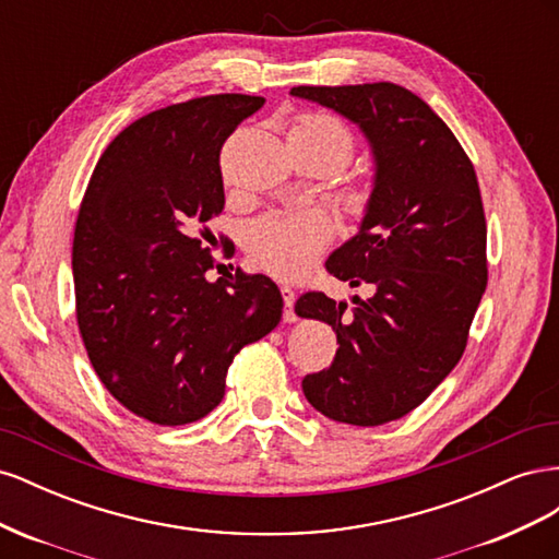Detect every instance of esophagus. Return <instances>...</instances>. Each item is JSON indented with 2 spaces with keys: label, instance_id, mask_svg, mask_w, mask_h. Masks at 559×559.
Here are the masks:
<instances>
[{
  "label": "esophagus",
  "instance_id": "esophagus-1",
  "mask_svg": "<svg viewBox=\"0 0 559 559\" xmlns=\"http://www.w3.org/2000/svg\"><path fill=\"white\" fill-rule=\"evenodd\" d=\"M282 292V298H284V321H289V324H294V321L298 319L296 312H294V302H296V292L292 289L289 284H282L280 286Z\"/></svg>",
  "mask_w": 559,
  "mask_h": 559
}]
</instances>
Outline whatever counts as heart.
Masks as SVG:
<instances>
[{"mask_svg": "<svg viewBox=\"0 0 559 559\" xmlns=\"http://www.w3.org/2000/svg\"><path fill=\"white\" fill-rule=\"evenodd\" d=\"M296 132L308 134L317 142L326 144L333 154L347 165L352 156V134L349 130L326 114H306L298 118L292 128ZM368 191L354 189L349 193V205L359 210L366 205ZM333 235L331 218L317 207H300L284 214L267 216L253 228L251 253L261 267L280 277H296L308 270L324 249Z\"/></svg>", "mask_w": 559, "mask_h": 559, "instance_id": "b5f03b06", "label": "heart"}]
</instances>
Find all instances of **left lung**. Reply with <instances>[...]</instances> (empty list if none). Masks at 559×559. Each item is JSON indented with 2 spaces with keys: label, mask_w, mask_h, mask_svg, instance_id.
Here are the masks:
<instances>
[{
  "label": "left lung",
  "mask_w": 559,
  "mask_h": 559,
  "mask_svg": "<svg viewBox=\"0 0 559 559\" xmlns=\"http://www.w3.org/2000/svg\"><path fill=\"white\" fill-rule=\"evenodd\" d=\"M292 95L357 123L376 160L359 233L326 261L333 277L370 294L354 296V308L321 292L298 298V317L337 337L333 364L302 378V394L335 421L386 425L415 411L464 354L487 286L476 170L443 118L396 83Z\"/></svg>",
  "instance_id": "1"
}]
</instances>
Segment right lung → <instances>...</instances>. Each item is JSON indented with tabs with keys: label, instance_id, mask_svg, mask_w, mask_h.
I'll return each instance as SVG.
<instances>
[{
	"label": "right lung",
	"instance_id": "right-lung-1",
	"mask_svg": "<svg viewBox=\"0 0 559 559\" xmlns=\"http://www.w3.org/2000/svg\"><path fill=\"white\" fill-rule=\"evenodd\" d=\"M265 99L207 95L151 111L99 156L72 249L76 321L109 394L154 425L179 427L224 399L235 354L282 319L265 275L210 280L207 222L224 210L218 154Z\"/></svg>",
	"mask_w": 559,
	"mask_h": 559
}]
</instances>
